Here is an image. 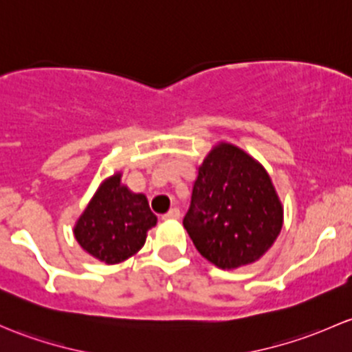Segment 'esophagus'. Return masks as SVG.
<instances>
[{"label": "esophagus", "mask_w": 352, "mask_h": 352, "mask_svg": "<svg viewBox=\"0 0 352 352\" xmlns=\"http://www.w3.org/2000/svg\"><path fill=\"white\" fill-rule=\"evenodd\" d=\"M179 217H181L179 208H171L168 213H166V215H162V219H164V220H177Z\"/></svg>", "instance_id": "34e87169"}]
</instances>
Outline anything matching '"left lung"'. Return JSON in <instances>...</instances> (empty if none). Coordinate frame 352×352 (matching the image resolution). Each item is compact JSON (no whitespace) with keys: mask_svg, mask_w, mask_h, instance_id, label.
I'll use <instances>...</instances> for the list:
<instances>
[{"mask_svg":"<svg viewBox=\"0 0 352 352\" xmlns=\"http://www.w3.org/2000/svg\"><path fill=\"white\" fill-rule=\"evenodd\" d=\"M183 226L205 259L235 270L274 244L283 206L266 169L248 152L220 142L198 168Z\"/></svg>","mask_w":352,"mask_h":352,"instance_id":"obj_1","label":"left lung"}]
</instances>
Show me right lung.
<instances>
[{
    "instance_id": "add662e5",
    "label": "right lung",
    "mask_w": 352,
    "mask_h": 352,
    "mask_svg": "<svg viewBox=\"0 0 352 352\" xmlns=\"http://www.w3.org/2000/svg\"><path fill=\"white\" fill-rule=\"evenodd\" d=\"M120 173L101 183L74 226V237L88 254L107 264L129 259L146 244L147 230L157 223L146 195L132 193Z\"/></svg>"
}]
</instances>
